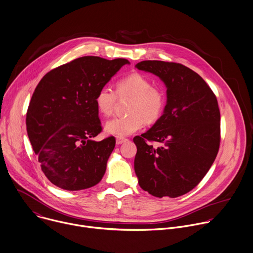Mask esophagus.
Segmentation results:
<instances>
[{
	"label": "esophagus",
	"instance_id": "esophagus-1",
	"mask_svg": "<svg viewBox=\"0 0 253 253\" xmlns=\"http://www.w3.org/2000/svg\"><path fill=\"white\" fill-rule=\"evenodd\" d=\"M127 141H128V139H126V138H117L116 139V144L117 145H121L122 143H125Z\"/></svg>",
	"mask_w": 253,
	"mask_h": 253
}]
</instances>
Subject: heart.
<instances>
[{
	"label": "heart",
	"instance_id": "obj_1",
	"mask_svg": "<svg viewBox=\"0 0 253 253\" xmlns=\"http://www.w3.org/2000/svg\"><path fill=\"white\" fill-rule=\"evenodd\" d=\"M117 96L130 97L129 115L114 117L105 123V132L118 138L127 137L140 130L144 121L156 122L162 115L165 106L163 91L152 86L150 79L141 73H131L116 83V93L108 87H102L95 96L98 111L104 116H110L114 110Z\"/></svg>",
	"mask_w": 253,
	"mask_h": 253
}]
</instances>
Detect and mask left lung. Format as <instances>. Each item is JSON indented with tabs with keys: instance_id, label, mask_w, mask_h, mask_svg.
Returning a JSON list of instances; mask_svg holds the SVG:
<instances>
[{
	"instance_id": "1",
	"label": "left lung",
	"mask_w": 253,
	"mask_h": 253,
	"mask_svg": "<svg viewBox=\"0 0 253 253\" xmlns=\"http://www.w3.org/2000/svg\"><path fill=\"white\" fill-rule=\"evenodd\" d=\"M135 66L157 75L167 88L163 115L133 139L139 186L157 198L183 196L203 180L217 155L220 113L216 97L197 72L181 63L144 60ZM148 140L160 146L155 148Z\"/></svg>"
}]
</instances>
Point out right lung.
Masks as SVG:
<instances>
[{
  "label": "right lung",
  "mask_w": 253,
  "mask_h": 253,
  "mask_svg": "<svg viewBox=\"0 0 253 253\" xmlns=\"http://www.w3.org/2000/svg\"><path fill=\"white\" fill-rule=\"evenodd\" d=\"M130 62L82 56L47 72L27 112V131L45 177L66 191L85 190L103 178L114 137L94 141L102 130L97 92Z\"/></svg>",
  "instance_id": "1"
}]
</instances>
